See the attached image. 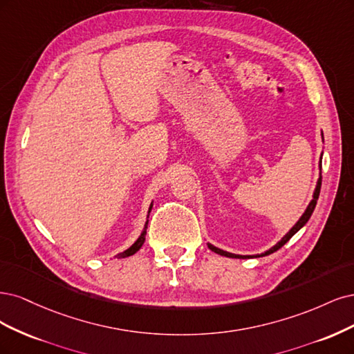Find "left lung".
<instances>
[{
  "label": "left lung",
  "mask_w": 354,
  "mask_h": 354,
  "mask_svg": "<svg viewBox=\"0 0 354 354\" xmlns=\"http://www.w3.org/2000/svg\"><path fill=\"white\" fill-rule=\"evenodd\" d=\"M322 138H324V135H322ZM321 166H322V162H321ZM321 185H322V178H319V180H317V185H316V189H315V194H313V200L310 201L309 207H307V209H306V212L303 213V216L300 218V221L291 227L290 232H288L287 235H285L278 244H275V245H273L270 250H268V252H265L263 254H260V256H268V254H272L273 252H277V250H279L285 243H288V241H290V238H291L295 232L300 231L301 227L307 223V221L310 219V216H312V213H313V210H315V207H316V203H317V198H319V192H321ZM207 245H209V248L212 250V252L218 253V254H221V256H226V257H232V259H252V257H259V256H238V254H232V253L223 252V250H221V248H218V247H214V245H212V244H207Z\"/></svg>",
  "instance_id": "obj_1"
}]
</instances>
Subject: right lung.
Wrapping results in <instances>:
<instances>
[{
	"label": "right lung",
	"instance_id": "add662e5",
	"mask_svg": "<svg viewBox=\"0 0 354 354\" xmlns=\"http://www.w3.org/2000/svg\"><path fill=\"white\" fill-rule=\"evenodd\" d=\"M151 207L153 206H150V212H151ZM147 225H148V221L145 222V227H144V231H142V234L140 235V238L136 239V241L128 248V250H124L123 253H120V254H118V257L119 259H124V257H129V256H132V254H135L136 252H138V250L142 247V244H144V241H145V234H147Z\"/></svg>",
	"mask_w": 354,
	"mask_h": 354
}]
</instances>
